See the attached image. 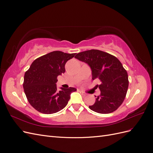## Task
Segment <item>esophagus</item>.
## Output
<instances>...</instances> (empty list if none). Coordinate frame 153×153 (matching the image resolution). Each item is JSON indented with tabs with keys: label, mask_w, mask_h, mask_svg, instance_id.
I'll list each match as a JSON object with an SVG mask.
<instances>
[{
	"label": "esophagus",
	"mask_w": 153,
	"mask_h": 153,
	"mask_svg": "<svg viewBox=\"0 0 153 153\" xmlns=\"http://www.w3.org/2000/svg\"><path fill=\"white\" fill-rule=\"evenodd\" d=\"M80 94L82 95V96H85L86 94H85V93H84V92H82V91H80Z\"/></svg>",
	"instance_id": "34e87169"
}]
</instances>
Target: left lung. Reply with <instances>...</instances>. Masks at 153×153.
<instances>
[{"mask_svg": "<svg viewBox=\"0 0 153 153\" xmlns=\"http://www.w3.org/2000/svg\"><path fill=\"white\" fill-rule=\"evenodd\" d=\"M75 57L89 66L92 80L98 78L101 82L97 86L101 94L89 108L100 114H110L116 110L124 100L129 85L127 71L119 60L98 50L84 51Z\"/></svg>", "mask_w": 153, "mask_h": 153, "instance_id": "8db88e82", "label": "left lung"}]
</instances>
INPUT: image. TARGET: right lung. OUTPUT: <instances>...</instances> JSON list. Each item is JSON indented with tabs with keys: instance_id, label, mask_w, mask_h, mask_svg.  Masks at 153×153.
<instances>
[{
	"instance_id": "obj_1",
	"label": "right lung",
	"mask_w": 153,
	"mask_h": 153,
	"mask_svg": "<svg viewBox=\"0 0 153 153\" xmlns=\"http://www.w3.org/2000/svg\"><path fill=\"white\" fill-rule=\"evenodd\" d=\"M76 53L53 51L33 61L24 75L25 94L29 103L38 112L56 113L67 105L74 87L57 90V76L65 72V64Z\"/></svg>"
}]
</instances>
